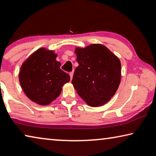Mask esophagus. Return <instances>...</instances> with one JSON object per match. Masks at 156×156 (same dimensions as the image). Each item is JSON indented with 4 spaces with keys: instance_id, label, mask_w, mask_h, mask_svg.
<instances>
[{
    "instance_id": "esophagus-1",
    "label": "esophagus",
    "mask_w": 156,
    "mask_h": 156,
    "mask_svg": "<svg viewBox=\"0 0 156 156\" xmlns=\"http://www.w3.org/2000/svg\"><path fill=\"white\" fill-rule=\"evenodd\" d=\"M73 72H72L69 73V76H70V78H71V80H72V78H73Z\"/></svg>"
}]
</instances>
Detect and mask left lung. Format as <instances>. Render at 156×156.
<instances>
[{"label":"left lung","instance_id":"obj_1","mask_svg":"<svg viewBox=\"0 0 156 156\" xmlns=\"http://www.w3.org/2000/svg\"><path fill=\"white\" fill-rule=\"evenodd\" d=\"M78 66L72 83L82 98L91 107L106 104L113 96L121 79V63L118 57L100 44L76 48Z\"/></svg>","mask_w":156,"mask_h":156}]
</instances>
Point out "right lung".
I'll return each instance as SVG.
<instances>
[{
    "label": "right lung",
    "instance_id": "right-lung-1",
    "mask_svg": "<svg viewBox=\"0 0 156 156\" xmlns=\"http://www.w3.org/2000/svg\"><path fill=\"white\" fill-rule=\"evenodd\" d=\"M54 51L41 48L23 62L19 81L23 91L31 101L47 105L58 97L62 87L70 80L69 75L60 69Z\"/></svg>",
    "mask_w": 156,
    "mask_h": 156
}]
</instances>
